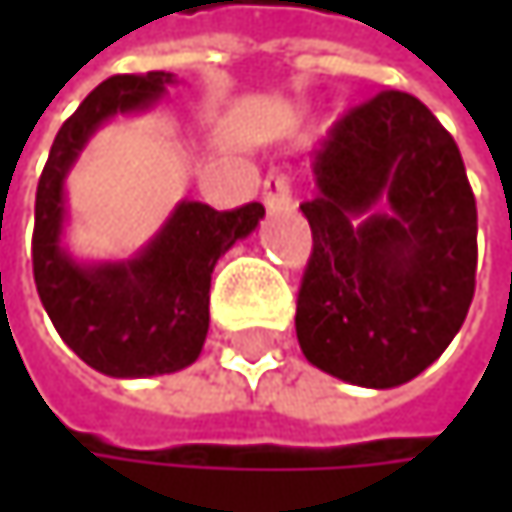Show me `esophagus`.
<instances>
[{"mask_svg": "<svg viewBox=\"0 0 512 512\" xmlns=\"http://www.w3.org/2000/svg\"><path fill=\"white\" fill-rule=\"evenodd\" d=\"M263 204H266L269 213L290 210L293 195H290V177L287 174H269L263 180Z\"/></svg>", "mask_w": 512, "mask_h": 512, "instance_id": "1", "label": "esophagus"}]
</instances>
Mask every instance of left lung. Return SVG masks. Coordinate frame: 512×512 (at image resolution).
<instances>
[{"label": "left lung", "instance_id": "left-lung-1", "mask_svg": "<svg viewBox=\"0 0 512 512\" xmlns=\"http://www.w3.org/2000/svg\"><path fill=\"white\" fill-rule=\"evenodd\" d=\"M308 168L299 347L335 379L397 388L448 350L474 296L477 207L460 148L418 97L382 91L326 133Z\"/></svg>", "mask_w": 512, "mask_h": 512}]
</instances>
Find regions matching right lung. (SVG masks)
<instances>
[{
    "label": "right lung",
    "mask_w": 512,
    "mask_h": 512,
    "mask_svg": "<svg viewBox=\"0 0 512 512\" xmlns=\"http://www.w3.org/2000/svg\"><path fill=\"white\" fill-rule=\"evenodd\" d=\"M171 85L177 76L165 70L100 82L61 124L35 198L38 296L61 341L115 379L162 376L198 361L210 329V275L263 219L257 201L231 213L177 201L136 255L82 260L70 252L67 174L103 124L151 112Z\"/></svg>",
    "instance_id": "add662e5"
}]
</instances>
